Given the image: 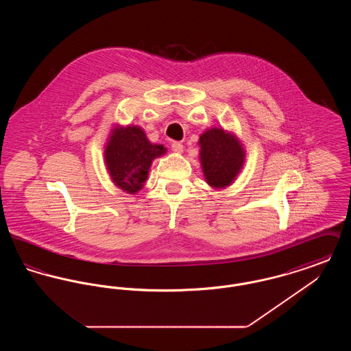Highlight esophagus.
I'll return each instance as SVG.
<instances>
[{
	"instance_id": "1",
	"label": "esophagus",
	"mask_w": 351,
	"mask_h": 351,
	"mask_svg": "<svg viewBox=\"0 0 351 351\" xmlns=\"http://www.w3.org/2000/svg\"><path fill=\"white\" fill-rule=\"evenodd\" d=\"M171 147H172V151H175L176 154H182L184 150V146L180 142H173Z\"/></svg>"
}]
</instances>
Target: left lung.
I'll use <instances>...</instances> for the list:
<instances>
[{
  "label": "left lung",
  "instance_id": "8db88e82",
  "mask_svg": "<svg viewBox=\"0 0 351 351\" xmlns=\"http://www.w3.org/2000/svg\"><path fill=\"white\" fill-rule=\"evenodd\" d=\"M200 162L206 183L223 189L233 183L245 163V150L234 134L212 128L199 141Z\"/></svg>",
  "mask_w": 351,
  "mask_h": 351
}]
</instances>
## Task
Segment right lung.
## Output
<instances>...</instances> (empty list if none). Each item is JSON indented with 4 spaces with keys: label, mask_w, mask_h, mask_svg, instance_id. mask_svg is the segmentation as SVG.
<instances>
[{
    "label": "right lung",
    "mask_w": 351,
    "mask_h": 351,
    "mask_svg": "<svg viewBox=\"0 0 351 351\" xmlns=\"http://www.w3.org/2000/svg\"><path fill=\"white\" fill-rule=\"evenodd\" d=\"M167 152L162 145H152L139 126H118L105 146V163L113 183L134 195L147 180L151 163Z\"/></svg>",
    "instance_id": "right-lung-1"
}]
</instances>
